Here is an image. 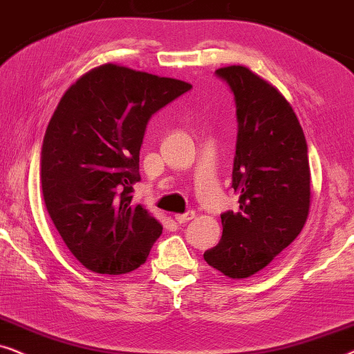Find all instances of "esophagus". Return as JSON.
<instances>
[{"label":"esophagus","mask_w":354,"mask_h":354,"mask_svg":"<svg viewBox=\"0 0 354 354\" xmlns=\"http://www.w3.org/2000/svg\"><path fill=\"white\" fill-rule=\"evenodd\" d=\"M196 216V214L192 210H189V212H186V214H178V215H174V220L178 221V223H187V221L189 220H192Z\"/></svg>","instance_id":"obj_1"}]
</instances>
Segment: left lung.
<instances>
[{"label": "left lung", "mask_w": 354, "mask_h": 354, "mask_svg": "<svg viewBox=\"0 0 354 354\" xmlns=\"http://www.w3.org/2000/svg\"><path fill=\"white\" fill-rule=\"evenodd\" d=\"M215 74L236 103L232 187L239 209L221 214L223 234L204 259L230 279H248L288 248L308 220V144L293 108L272 84L244 66Z\"/></svg>", "instance_id": "obj_1"}]
</instances>
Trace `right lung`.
Wrapping results in <instances>:
<instances>
[{
    "mask_svg": "<svg viewBox=\"0 0 354 354\" xmlns=\"http://www.w3.org/2000/svg\"><path fill=\"white\" fill-rule=\"evenodd\" d=\"M191 88L103 64L59 100L41 145V194L66 246L88 270L121 275L147 261L163 226L131 202L140 145L150 118Z\"/></svg>",
    "mask_w": 354,
    "mask_h": 354,
    "instance_id": "obj_1",
    "label": "right lung"
}]
</instances>
